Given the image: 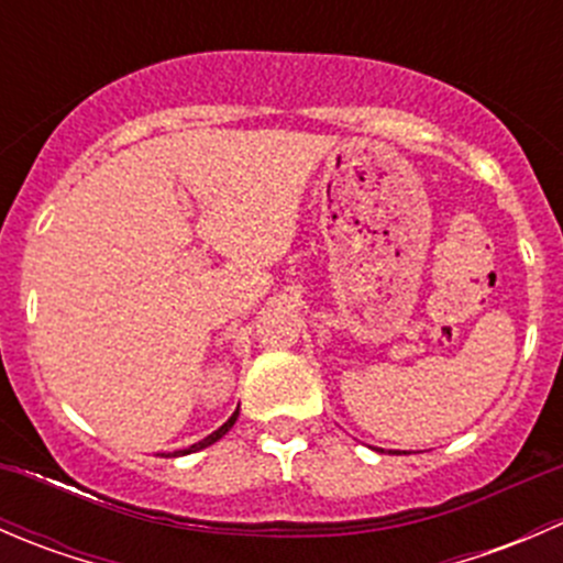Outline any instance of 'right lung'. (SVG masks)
<instances>
[{"label": "right lung", "instance_id": "1", "mask_svg": "<svg viewBox=\"0 0 563 563\" xmlns=\"http://www.w3.org/2000/svg\"><path fill=\"white\" fill-rule=\"evenodd\" d=\"M236 417H240V411H234V417H231V419H229V422H225V424H220V428H218V430H214V433H209V435H207V439H201V441H198V444L187 446V450H179V452H174V455H190V452H198V450H203V446L214 444V441H218V439H223V435H225V433H229V430H231V424H234V422H236Z\"/></svg>", "mask_w": 563, "mask_h": 563}]
</instances>
